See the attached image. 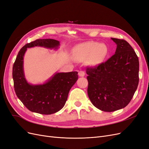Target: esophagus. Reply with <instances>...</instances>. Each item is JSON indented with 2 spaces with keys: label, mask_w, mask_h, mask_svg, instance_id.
I'll use <instances>...</instances> for the list:
<instances>
[{
  "label": "esophagus",
  "mask_w": 149,
  "mask_h": 149,
  "mask_svg": "<svg viewBox=\"0 0 149 149\" xmlns=\"http://www.w3.org/2000/svg\"><path fill=\"white\" fill-rule=\"evenodd\" d=\"M78 75H79V76H81V77H83V76H84V75H85L84 71H82V70L79 71V73H78Z\"/></svg>",
  "instance_id": "34e87169"
}]
</instances>
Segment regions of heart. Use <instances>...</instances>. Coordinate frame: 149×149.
Wrapping results in <instances>:
<instances>
[{
	"instance_id": "b5f03b06",
	"label": "heart",
	"mask_w": 149,
	"mask_h": 149,
	"mask_svg": "<svg viewBox=\"0 0 149 149\" xmlns=\"http://www.w3.org/2000/svg\"><path fill=\"white\" fill-rule=\"evenodd\" d=\"M108 52V48L105 44L88 42L75 46L73 56L76 61L83 62L88 60L90 65L95 66L103 61L107 56Z\"/></svg>"
}]
</instances>
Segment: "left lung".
Here are the masks:
<instances>
[{"mask_svg": "<svg viewBox=\"0 0 149 149\" xmlns=\"http://www.w3.org/2000/svg\"><path fill=\"white\" fill-rule=\"evenodd\" d=\"M116 43L114 55L94 67H87L88 94L97 109L112 112L131 101L139 84V62L136 52L123 39L111 38Z\"/></svg>", "mask_w": 149, "mask_h": 149, "instance_id": "obj_1", "label": "left lung"}]
</instances>
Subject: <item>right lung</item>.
<instances>
[{"mask_svg":"<svg viewBox=\"0 0 149 149\" xmlns=\"http://www.w3.org/2000/svg\"><path fill=\"white\" fill-rule=\"evenodd\" d=\"M60 42L53 39H38L26 44L17 56L12 69L13 86L18 98L27 109L36 113L52 114L65 106L71 87L78 79V72L56 73L43 84L32 85L25 78L24 56L27 48L42 47L57 49Z\"/></svg>","mask_w":149,"mask_h":149,"instance_id":"1","label":"right lung"}]
</instances>
